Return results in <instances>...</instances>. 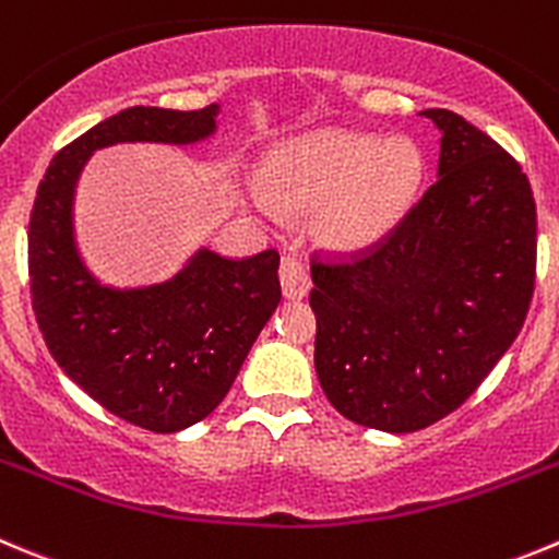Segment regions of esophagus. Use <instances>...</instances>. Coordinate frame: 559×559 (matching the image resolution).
<instances>
[{
    "instance_id": "obj_1",
    "label": "esophagus",
    "mask_w": 559,
    "mask_h": 559,
    "mask_svg": "<svg viewBox=\"0 0 559 559\" xmlns=\"http://www.w3.org/2000/svg\"><path fill=\"white\" fill-rule=\"evenodd\" d=\"M278 278H281V289H284V297H289V300H300V297L309 295L311 289L309 273H306L304 264L297 262L295 255L286 253L284 259H281Z\"/></svg>"
}]
</instances>
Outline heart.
I'll list each match as a JSON object with an SVG mask.
<instances>
[{"instance_id":"heart-1","label":"heart","mask_w":559,"mask_h":559,"mask_svg":"<svg viewBox=\"0 0 559 559\" xmlns=\"http://www.w3.org/2000/svg\"><path fill=\"white\" fill-rule=\"evenodd\" d=\"M421 185V156L408 140L325 129L286 143L267 165V187L297 212L319 209L317 234L336 250H364L400 226ZM267 212L270 201L255 192Z\"/></svg>"}]
</instances>
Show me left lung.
Masks as SVG:
<instances>
[{
  "instance_id": "8db88e82",
  "label": "left lung",
  "mask_w": 559,
  "mask_h": 559,
  "mask_svg": "<svg viewBox=\"0 0 559 559\" xmlns=\"http://www.w3.org/2000/svg\"><path fill=\"white\" fill-rule=\"evenodd\" d=\"M441 129L438 179L400 226L347 255H311L314 367L344 419L414 432L461 408L530 311L538 221L530 179L485 132Z\"/></svg>"
}]
</instances>
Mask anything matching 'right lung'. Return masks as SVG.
Returning <instances> with one entry per match:
<instances>
[{"label": "right lung", "instance_id": "1", "mask_svg": "<svg viewBox=\"0 0 559 559\" xmlns=\"http://www.w3.org/2000/svg\"><path fill=\"white\" fill-rule=\"evenodd\" d=\"M215 115L217 104L112 115L57 151L29 212V297L46 347L102 408L151 432L185 430L223 403L281 304L278 250L248 259L201 250L168 284L109 289L82 267L74 248V185L96 148L195 143L212 134Z\"/></svg>", "mask_w": 559, "mask_h": 559}]
</instances>
